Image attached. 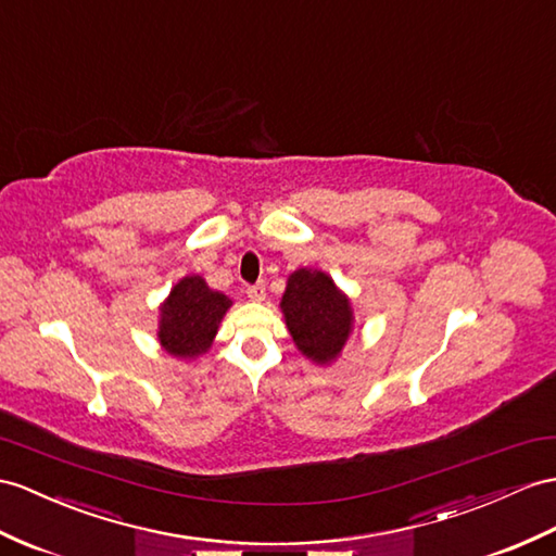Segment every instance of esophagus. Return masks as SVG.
Masks as SVG:
<instances>
[{
	"label": "esophagus",
	"instance_id": "esophagus-1",
	"mask_svg": "<svg viewBox=\"0 0 556 556\" xmlns=\"http://www.w3.org/2000/svg\"><path fill=\"white\" fill-rule=\"evenodd\" d=\"M248 296L252 302H264L266 300V286L264 282H256V286H248Z\"/></svg>",
	"mask_w": 556,
	"mask_h": 556
}]
</instances>
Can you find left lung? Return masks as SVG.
Returning a JSON list of instances; mask_svg holds the SVG:
<instances>
[{"instance_id": "8db88e82", "label": "left lung", "mask_w": 556, "mask_h": 556, "mask_svg": "<svg viewBox=\"0 0 556 556\" xmlns=\"http://www.w3.org/2000/svg\"><path fill=\"white\" fill-rule=\"evenodd\" d=\"M280 308L296 349L318 365L340 356L354 330L349 296L323 270L296 268L288 278Z\"/></svg>"}]
</instances>
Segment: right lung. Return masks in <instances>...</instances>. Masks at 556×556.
<instances>
[{
  "label": "right lung",
  "instance_id": "add662e5",
  "mask_svg": "<svg viewBox=\"0 0 556 556\" xmlns=\"http://www.w3.org/2000/svg\"><path fill=\"white\" fill-rule=\"evenodd\" d=\"M231 304L226 294L212 290L205 278H181L160 306L157 340L162 349L176 358L205 354Z\"/></svg>",
  "mask_w": 556,
  "mask_h": 556
}]
</instances>
